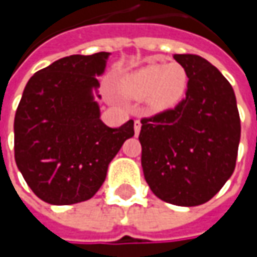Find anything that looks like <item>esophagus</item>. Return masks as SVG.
<instances>
[{
	"label": "esophagus",
	"mask_w": 257,
	"mask_h": 257,
	"mask_svg": "<svg viewBox=\"0 0 257 257\" xmlns=\"http://www.w3.org/2000/svg\"><path fill=\"white\" fill-rule=\"evenodd\" d=\"M140 130H142V123H140V120H136L134 121V133H136V136L140 134Z\"/></svg>",
	"instance_id": "1"
}]
</instances>
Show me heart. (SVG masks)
<instances>
[{"mask_svg": "<svg viewBox=\"0 0 257 257\" xmlns=\"http://www.w3.org/2000/svg\"><path fill=\"white\" fill-rule=\"evenodd\" d=\"M187 87V73L177 63L150 64L128 74L121 83V90L134 98L149 97L150 107L159 111L177 103Z\"/></svg>", "mask_w": 257, "mask_h": 257, "instance_id": "heart-1", "label": "heart"}]
</instances>
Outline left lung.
I'll list each match as a JSON object with an SVG mask.
<instances>
[{
	"instance_id": "obj_1",
	"label": "left lung",
	"mask_w": 257,
	"mask_h": 257,
	"mask_svg": "<svg viewBox=\"0 0 257 257\" xmlns=\"http://www.w3.org/2000/svg\"><path fill=\"white\" fill-rule=\"evenodd\" d=\"M186 70V98L142 120V167L152 192L176 206L209 202L230 179L240 117L230 83L207 60L174 54Z\"/></svg>"
}]
</instances>
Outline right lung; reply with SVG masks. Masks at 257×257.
Returning a JSON list of instances; mask_svg holds the SVG:
<instances>
[{"mask_svg": "<svg viewBox=\"0 0 257 257\" xmlns=\"http://www.w3.org/2000/svg\"><path fill=\"white\" fill-rule=\"evenodd\" d=\"M110 53L70 55L37 71L14 120L15 163L30 189L55 206L91 199L108 164L134 136V121L111 128L100 118L97 77Z\"/></svg>", "mask_w": 257, "mask_h": 257, "instance_id": "1", "label": "right lung"}]
</instances>
